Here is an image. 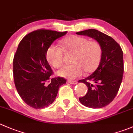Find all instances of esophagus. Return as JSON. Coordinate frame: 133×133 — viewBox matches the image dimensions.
I'll use <instances>...</instances> for the list:
<instances>
[{
  "instance_id": "obj_1",
  "label": "esophagus",
  "mask_w": 133,
  "mask_h": 133,
  "mask_svg": "<svg viewBox=\"0 0 133 133\" xmlns=\"http://www.w3.org/2000/svg\"><path fill=\"white\" fill-rule=\"evenodd\" d=\"M68 82H69V84H75L77 83V81H71V80H68Z\"/></svg>"
}]
</instances>
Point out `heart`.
<instances>
[{
    "mask_svg": "<svg viewBox=\"0 0 133 133\" xmlns=\"http://www.w3.org/2000/svg\"><path fill=\"white\" fill-rule=\"evenodd\" d=\"M62 48L52 44L48 47L46 56L49 62L55 68H60L64 63V51L73 52V64L62 67L58 72L60 76L75 79L87 73L94 71L98 67L102 56L101 44L95 40H88L84 37L71 36L62 41Z\"/></svg>",
    "mask_w": 133,
    "mask_h": 133,
    "instance_id": "b5f03b06",
    "label": "heart"
}]
</instances>
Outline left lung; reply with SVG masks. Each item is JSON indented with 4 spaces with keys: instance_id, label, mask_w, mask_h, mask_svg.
I'll list each match as a JSON object with an SVG mask.
<instances>
[{
    "instance_id": "8db88e82",
    "label": "left lung",
    "mask_w": 133,
    "mask_h": 133,
    "mask_svg": "<svg viewBox=\"0 0 133 133\" xmlns=\"http://www.w3.org/2000/svg\"><path fill=\"white\" fill-rule=\"evenodd\" d=\"M77 34L94 38L102 47L97 69L88 77L78 81L88 87L86 94L79 97V101L87 107H104L113 101L120 87L124 71L123 51L112 38L97 30H86Z\"/></svg>"
}]
</instances>
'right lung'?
<instances>
[{"label": "right lung", "mask_w": 133, "mask_h": 133, "mask_svg": "<svg viewBox=\"0 0 133 133\" xmlns=\"http://www.w3.org/2000/svg\"><path fill=\"white\" fill-rule=\"evenodd\" d=\"M66 33L38 29L26 35L18 45L13 60L14 83L21 98L31 107L39 109L51 105L60 86L66 82L64 77H51L54 73L46 56L52 42Z\"/></svg>", "instance_id": "obj_1"}]
</instances>
